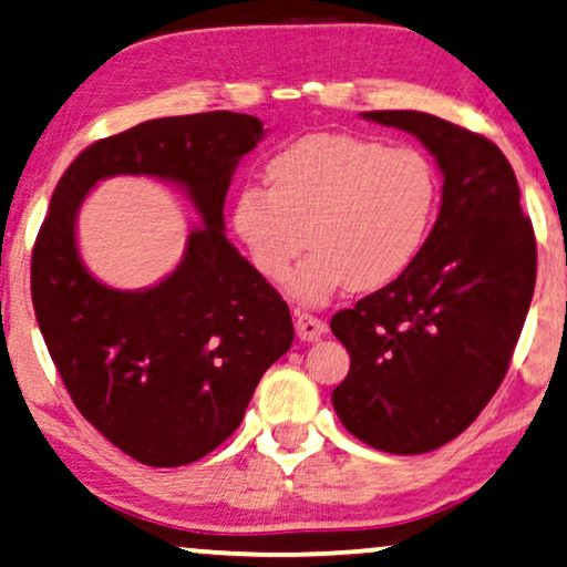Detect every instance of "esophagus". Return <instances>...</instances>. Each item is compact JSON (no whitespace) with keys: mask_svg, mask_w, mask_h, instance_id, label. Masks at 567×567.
<instances>
[{"mask_svg":"<svg viewBox=\"0 0 567 567\" xmlns=\"http://www.w3.org/2000/svg\"><path fill=\"white\" fill-rule=\"evenodd\" d=\"M326 330H328L326 322H322L320 318H315V315L301 312L297 318V336L301 338V341H318Z\"/></svg>","mask_w":567,"mask_h":567,"instance_id":"1","label":"esophagus"}]
</instances>
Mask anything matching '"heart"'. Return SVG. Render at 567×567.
I'll return each mask as SVG.
<instances>
[{"label":"heart","instance_id":"1","mask_svg":"<svg viewBox=\"0 0 567 567\" xmlns=\"http://www.w3.org/2000/svg\"><path fill=\"white\" fill-rule=\"evenodd\" d=\"M266 172L270 187L237 193L234 231L257 274L274 284L289 276L307 234L312 252L291 276V293L307 305L343 286L391 284L427 239L437 176L422 151L320 132L278 151Z\"/></svg>","mask_w":567,"mask_h":567}]
</instances>
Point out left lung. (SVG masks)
Listing matches in <instances>:
<instances>
[{
    "mask_svg": "<svg viewBox=\"0 0 567 567\" xmlns=\"http://www.w3.org/2000/svg\"><path fill=\"white\" fill-rule=\"evenodd\" d=\"M362 116L435 156L443 205L411 266L330 320L351 357L330 401L362 443L416 455L458 437L508 372L534 297L536 239L492 140L424 112Z\"/></svg>",
    "mask_w": 567,
    "mask_h": 567,
    "instance_id": "8db88e82",
    "label": "left lung"
}]
</instances>
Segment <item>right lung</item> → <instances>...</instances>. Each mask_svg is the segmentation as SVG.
Listing matches in <instances>:
<instances>
[{"label": "right lung", "instance_id": "obj_1", "mask_svg": "<svg viewBox=\"0 0 567 567\" xmlns=\"http://www.w3.org/2000/svg\"><path fill=\"white\" fill-rule=\"evenodd\" d=\"M262 135L234 112L151 120L85 148L51 195L31 260L35 320L80 414L145 466H185L224 443L291 349L289 305L224 234L234 168ZM116 173L174 181L204 218L151 290H112L79 260V205Z\"/></svg>", "mask_w": 567, "mask_h": 567}]
</instances>
